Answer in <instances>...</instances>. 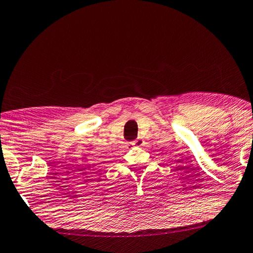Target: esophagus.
Here are the masks:
<instances>
[{"mask_svg":"<svg viewBox=\"0 0 253 253\" xmlns=\"http://www.w3.org/2000/svg\"><path fill=\"white\" fill-rule=\"evenodd\" d=\"M143 143H145V141H143L141 138H138V139H135L134 141L131 142V146L132 147H141Z\"/></svg>","mask_w":253,"mask_h":253,"instance_id":"1","label":"esophagus"}]
</instances>
